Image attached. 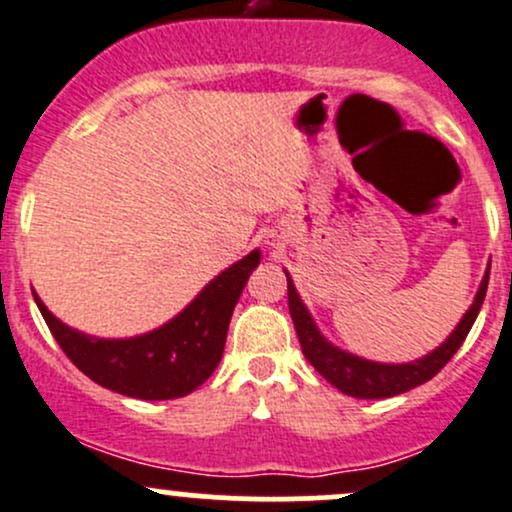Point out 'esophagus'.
I'll return each instance as SVG.
<instances>
[{
    "label": "esophagus",
    "mask_w": 512,
    "mask_h": 512,
    "mask_svg": "<svg viewBox=\"0 0 512 512\" xmlns=\"http://www.w3.org/2000/svg\"><path fill=\"white\" fill-rule=\"evenodd\" d=\"M268 244H271V246H275V239L271 237V239H268Z\"/></svg>",
    "instance_id": "1"
}]
</instances>
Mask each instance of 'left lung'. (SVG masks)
Segmentation results:
<instances>
[{
  "mask_svg": "<svg viewBox=\"0 0 512 512\" xmlns=\"http://www.w3.org/2000/svg\"><path fill=\"white\" fill-rule=\"evenodd\" d=\"M488 271H491V261H488L484 278H481L479 290H476L472 307H469L467 312H464V317L459 319L455 331H452L438 348L430 350L428 355L409 360V363H377V360L360 358V355L348 353V350L331 343L329 338L321 333L312 312L307 309V304L302 302L290 273L285 271L287 304H290V317L292 324H295L297 338H300L304 358L312 363L314 370H317L326 382H331L338 392L355 396V399H389V396L404 394L409 392V389L418 387V384L433 380L442 367L447 365V360L457 353V348L462 346L469 329H472V324L476 321L481 304H484Z\"/></svg>",
  "mask_w": 512,
  "mask_h": 512,
  "instance_id": "left-lung-1",
  "label": "left lung"
}]
</instances>
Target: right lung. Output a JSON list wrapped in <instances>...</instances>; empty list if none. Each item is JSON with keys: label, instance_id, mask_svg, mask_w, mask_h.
<instances>
[{"label": "right lung", "instance_id": "right-lung-1", "mask_svg": "<svg viewBox=\"0 0 512 512\" xmlns=\"http://www.w3.org/2000/svg\"><path fill=\"white\" fill-rule=\"evenodd\" d=\"M258 263L261 249H254L215 275L176 317L130 338H101L72 329L36 292L33 300L55 341L89 380L132 399H179L198 389L220 365L229 319Z\"/></svg>", "mask_w": 512, "mask_h": 512}]
</instances>
